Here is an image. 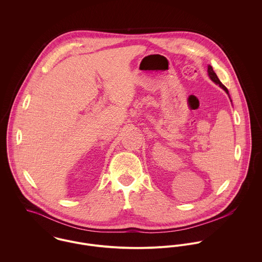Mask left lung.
Returning a JSON list of instances; mask_svg holds the SVG:
<instances>
[{
	"instance_id": "left-lung-1",
	"label": "left lung",
	"mask_w": 262,
	"mask_h": 262,
	"mask_svg": "<svg viewBox=\"0 0 262 262\" xmlns=\"http://www.w3.org/2000/svg\"><path fill=\"white\" fill-rule=\"evenodd\" d=\"M208 75H209V77L212 79V81H214L216 84H219V86L224 90L225 92H226V94H227V95L229 96V98H230V95H229V92H228L227 88L220 81V79L218 78V76L215 74V72L213 71V68H212L211 66H208ZM230 101H231V99H230ZM231 102H232V101H231Z\"/></svg>"
}]
</instances>
